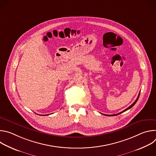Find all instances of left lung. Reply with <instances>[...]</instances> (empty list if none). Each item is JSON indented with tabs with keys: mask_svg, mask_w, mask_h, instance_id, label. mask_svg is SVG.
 <instances>
[{
	"mask_svg": "<svg viewBox=\"0 0 156 156\" xmlns=\"http://www.w3.org/2000/svg\"><path fill=\"white\" fill-rule=\"evenodd\" d=\"M140 93H139V94H138V98H137V99H136V101L133 102L130 106H129L128 108H126L125 110H124L123 111H122V112H120V113H119V114H114V115H105V114H104V115H106V116H115V115H119V114H122V113H123V112H125V111H126V110H128V109H129V108H131L133 105H134L136 103V102H137V101L138 100V98H139V97H140Z\"/></svg>",
	"mask_w": 156,
	"mask_h": 156,
	"instance_id": "1",
	"label": "left lung"
}]
</instances>
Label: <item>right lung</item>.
<instances>
[{
	"mask_svg": "<svg viewBox=\"0 0 156 156\" xmlns=\"http://www.w3.org/2000/svg\"><path fill=\"white\" fill-rule=\"evenodd\" d=\"M49 115V114H48V115Z\"/></svg>",
	"mask_w": 156,
	"mask_h": 156,
	"instance_id": "add662e5",
	"label": "right lung"
}]
</instances>
